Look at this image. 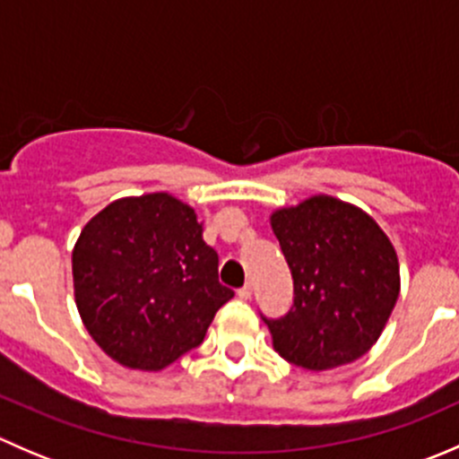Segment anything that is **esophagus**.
Wrapping results in <instances>:
<instances>
[{"label":"esophagus","instance_id":"esophagus-1","mask_svg":"<svg viewBox=\"0 0 459 459\" xmlns=\"http://www.w3.org/2000/svg\"><path fill=\"white\" fill-rule=\"evenodd\" d=\"M238 295H239V298H242V299L251 298V295H253V284H251V281H248V284H244L242 289L238 290Z\"/></svg>","mask_w":459,"mask_h":459}]
</instances>
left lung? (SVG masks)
<instances>
[{"label":"left lung","mask_w":459,"mask_h":459,"mask_svg":"<svg viewBox=\"0 0 459 459\" xmlns=\"http://www.w3.org/2000/svg\"><path fill=\"white\" fill-rule=\"evenodd\" d=\"M271 229L295 289L284 317H264L273 349L308 371L368 353L400 295V262L388 235L362 208L331 195L277 208Z\"/></svg>","instance_id":"1"}]
</instances>
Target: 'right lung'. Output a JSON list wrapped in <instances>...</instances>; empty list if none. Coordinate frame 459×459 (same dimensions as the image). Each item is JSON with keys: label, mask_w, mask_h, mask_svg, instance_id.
<instances>
[{"label": "right lung", "mask_w": 459, "mask_h": 459, "mask_svg": "<svg viewBox=\"0 0 459 459\" xmlns=\"http://www.w3.org/2000/svg\"><path fill=\"white\" fill-rule=\"evenodd\" d=\"M195 208L169 193L122 197L101 208L73 248L82 322L101 351L135 371H161L202 344L233 290Z\"/></svg>", "instance_id": "1"}]
</instances>
